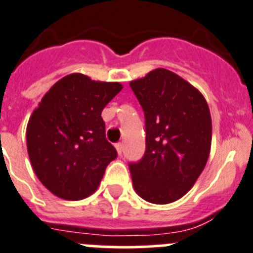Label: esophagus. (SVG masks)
Listing matches in <instances>:
<instances>
[{
	"instance_id": "obj_1",
	"label": "esophagus",
	"mask_w": 253,
	"mask_h": 253,
	"mask_svg": "<svg viewBox=\"0 0 253 253\" xmlns=\"http://www.w3.org/2000/svg\"><path fill=\"white\" fill-rule=\"evenodd\" d=\"M116 150H117V153H119V156H122V151H124V145H122L121 142L116 143Z\"/></svg>"
}]
</instances>
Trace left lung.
<instances>
[{
    "label": "left lung",
    "mask_w": 253,
    "mask_h": 253,
    "mask_svg": "<svg viewBox=\"0 0 253 253\" xmlns=\"http://www.w3.org/2000/svg\"><path fill=\"white\" fill-rule=\"evenodd\" d=\"M143 113L146 151L129 162L134 191L146 201H177L195 185L209 160L212 121L198 89L165 68L129 82Z\"/></svg>",
    "instance_id": "left-lung-1"
}]
</instances>
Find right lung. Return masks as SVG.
Masks as SVG:
<instances>
[{"instance_id":"right-lung-1","label":"right lung","mask_w":253,"mask_h":253,"mask_svg":"<svg viewBox=\"0 0 253 253\" xmlns=\"http://www.w3.org/2000/svg\"><path fill=\"white\" fill-rule=\"evenodd\" d=\"M122 89L119 82L72 73L43 96L27 125V151L42 185L57 197L79 201L97 190L117 157L106 140L101 113Z\"/></svg>"}]
</instances>
